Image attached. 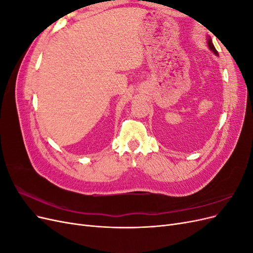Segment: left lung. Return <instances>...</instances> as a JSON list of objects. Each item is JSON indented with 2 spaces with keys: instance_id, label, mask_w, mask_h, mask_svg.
Segmentation results:
<instances>
[{
  "instance_id": "8db88e82",
  "label": "left lung",
  "mask_w": 253,
  "mask_h": 253,
  "mask_svg": "<svg viewBox=\"0 0 253 253\" xmlns=\"http://www.w3.org/2000/svg\"><path fill=\"white\" fill-rule=\"evenodd\" d=\"M207 44H208L209 49L214 53V55L218 56V52H217V50L215 49V47H214V45H213V43H212V40H211L210 37H208V39H207Z\"/></svg>"
}]
</instances>
